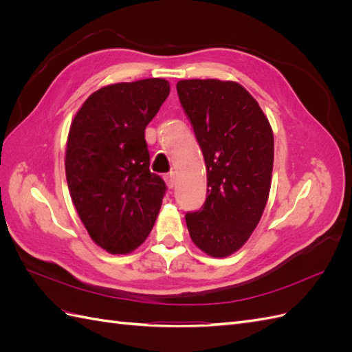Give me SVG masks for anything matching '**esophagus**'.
Wrapping results in <instances>:
<instances>
[{"mask_svg": "<svg viewBox=\"0 0 352 352\" xmlns=\"http://www.w3.org/2000/svg\"><path fill=\"white\" fill-rule=\"evenodd\" d=\"M166 184H167V186L170 188V189H173L175 188V185H176V176H175V173H168V175H166Z\"/></svg>", "mask_w": 352, "mask_h": 352, "instance_id": "34e87169", "label": "esophagus"}]
</instances>
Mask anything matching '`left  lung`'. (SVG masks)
Returning <instances> with one entry per match:
<instances>
[{
  "label": "left lung",
  "mask_w": 352,
  "mask_h": 352,
  "mask_svg": "<svg viewBox=\"0 0 352 352\" xmlns=\"http://www.w3.org/2000/svg\"><path fill=\"white\" fill-rule=\"evenodd\" d=\"M180 105L207 168V198L185 214L189 235L211 257L238 251L258 225L273 172V132L251 94L236 82L179 80Z\"/></svg>",
  "instance_id": "8db88e82"
}]
</instances>
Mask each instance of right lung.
<instances>
[{
	"label": "right lung",
	"mask_w": 352,
	"mask_h": 352,
	"mask_svg": "<svg viewBox=\"0 0 352 352\" xmlns=\"http://www.w3.org/2000/svg\"><path fill=\"white\" fill-rule=\"evenodd\" d=\"M170 92L164 79L104 87L89 95L70 126L66 177L89 236L111 254L146 239L167 186L150 172L145 127Z\"/></svg>",
	"instance_id": "right-lung-1"
}]
</instances>
